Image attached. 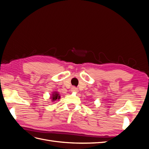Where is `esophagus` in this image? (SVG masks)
Wrapping results in <instances>:
<instances>
[{
  "label": "esophagus",
  "instance_id": "obj_1",
  "mask_svg": "<svg viewBox=\"0 0 149 149\" xmlns=\"http://www.w3.org/2000/svg\"><path fill=\"white\" fill-rule=\"evenodd\" d=\"M71 91L77 93L78 91V88H76V87H73V88H71Z\"/></svg>",
  "mask_w": 149,
  "mask_h": 149
}]
</instances>
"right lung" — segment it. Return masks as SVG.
Listing matches in <instances>:
<instances>
[{"label":"right lung","mask_w":149,"mask_h":149,"mask_svg":"<svg viewBox=\"0 0 149 149\" xmlns=\"http://www.w3.org/2000/svg\"><path fill=\"white\" fill-rule=\"evenodd\" d=\"M51 99H52V101H57L58 100H60V96L59 93H58V92H53V94H52V97H51Z\"/></svg>","instance_id":"right-lung-1"}]
</instances>
